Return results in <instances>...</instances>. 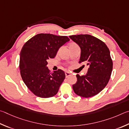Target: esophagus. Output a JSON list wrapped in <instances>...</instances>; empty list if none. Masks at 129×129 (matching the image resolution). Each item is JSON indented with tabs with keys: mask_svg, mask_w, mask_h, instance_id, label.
Instances as JSON below:
<instances>
[{
	"mask_svg": "<svg viewBox=\"0 0 129 129\" xmlns=\"http://www.w3.org/2000/svg\"><path fill=\"white\" fill-rule=\"evenodd\" d=\"M65 75H66V77L67 78V77H69V76L71 75V74L69 71H66V72H65Z\"/></svg>",
	"mask_w": 129,
	"mask_h": 129,
	"instance_id": "34e87169",
	"label": "esophagus"
}]
</instances>
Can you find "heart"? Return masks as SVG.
I'll list each match as a JSON object with an SVG mask.
<instances>
[{
	"instance_id": "1",
	"label": "heart",
	"mask_w": 129,
	"mask_h": 129,
	"mask_svg": "<svg viewBox=\"0 0 129 129\" xmlns=\"http://www.w3.org/2000/svg\"><path fill=\"white\" fill-rule=\"evenodd\" d=\"M75 46H78V45L75 44V43L72 42L69 45V47H75Z\"/></svg>"
}]
</instances>
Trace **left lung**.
I'll return each instance as SVG.
<instances>
[{
	"label": "left lung",
	"mask_w": 129,
	"mask_h": 129,
	"mask_svg": "<svg viewBox=\"0 0 129 129\" xmlns=\"http://www.w3.org/2000/svg\"><path fill=\"white\" fill-rule=\"evenodd\" d=\"M81 49L79 63L89 66L85 76L77 74V82L73 85L74 91L83 98H91L102 91L109 82L113 70L109 49L104 42L89 35L70 36Z\"/></svg>",
	"instance_id": "left-lung-1"
}]
</instances>
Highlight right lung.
<instances>
[{
    "mask_svg": "<svg viewBox=\"0 0 129 129\" xmlns=\"http://www.w3.org/2000/svg\"><path fill=\"white\" fill-rule=\"evenodd\" d=\"M69 41L67 36L40 33L24 45L20 55V74L26 87L36 96L49 98L58 93L65 73L60 69L50 73L47 60L55 57L58 49Z\"/></svg>",
    "mask_w": 129,
    "mask_h": 129,
    "instance_id": "right-lung-1",
    "label": "right lung"
}]
</instances>
